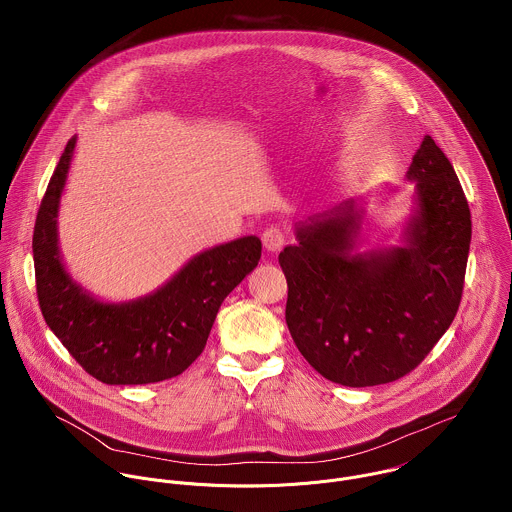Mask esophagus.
I'll return each instance as SVG.
<instances>
[{
  "mask_svg": "<svg viewBox=\"0 0 512 512\" xmlns=\"http://www.w3.org/2000/svg\"><path fill=\"white\" fill-rule=\"evenodd\" d=\"M262 242H264L268 252H278L288 242V236H286V232L280 226H270V228L264 230Z\"/></svg>",
  "mask_w": 512,
  "mask_h": 512,
  "instance_id": "1",
  "label": "esophagus"
}]
</instances>
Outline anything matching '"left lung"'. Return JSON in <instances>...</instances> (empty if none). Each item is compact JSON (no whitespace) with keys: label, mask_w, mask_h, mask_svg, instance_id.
Here are the masks:
<instances>
[{"label":"left lung","mask_w":512,"mask_h":512,"mask_svg":"<svg viewBox=\"0 0 512 512\" xmlns=\"http://www.w3.org/2000/svg\"><path fill=\"white\" fill-rule=\"evenodd\" d=\"M406 177L416 207L402 246L357 252L365 211L345 201L299 222L297 244L280 252L293 343L331 382L363 388L402 378L459 309L471 244L461 183L430 136Z\"/></svg>","instance_id":"left-lung-1"}]
</instances>
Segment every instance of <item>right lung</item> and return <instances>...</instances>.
<instances>
[{
  "label": "right lung",
  "instance_id": "add662e5",
  "mask_svg": "<svg viewBox=\"0 0 512 512\" xmlns=\"http://www.w3.org/2000/svg\"><path fill=\"white\" fill-rule=\"evenodd\" d=\"M76 138L65 147L33 230L37 297L43 317L74 361L104 384H149L181 374L203 353L220 303L256 266L258 236L193 256L149 295L106 303L78 286L59 252V203Z\"/></svg>",
  "mask_w": 512,
  "mask_h": 512
}]
</instances>
